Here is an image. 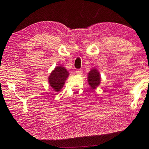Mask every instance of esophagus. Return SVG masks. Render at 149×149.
<instances>
[{"mask_svg":"<svg viewBox=\"0 0 149 149\" xmlns=\"http://www.w3.org/2000/svg\"><path fill=\"white\" fill-rule=\"evenodd\" d=\"M76 73L77 74L81 75V74H82V70H77L76 71Z\"/></svg>","mask_w":149,"mask_h":149,"instance_id":"1","label":"esophagus"}]
</instances>
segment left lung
Wrapping results in <instances>:
<instances>
[{
  "mask_svg": "<svg viewBox=\"0 0 149 149\" xmlns=\"http://www.w3.org/2000/svg\"><path fill=\"white\" fill-rule=\"evenodd\" d=\"M88 82L92 89H95L100 84L101 77L96 68H92L88 74Z\"/></svg>",
  "mask_w": 149,
  "mask_h": 149,
  "instance_id": "obj_1",
  "label": "left lung"
}]
</instances>
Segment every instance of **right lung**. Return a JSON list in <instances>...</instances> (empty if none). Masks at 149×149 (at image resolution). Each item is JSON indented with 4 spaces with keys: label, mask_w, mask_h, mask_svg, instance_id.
<instances>
[{
    "label": "right lung",
    "mask_w": 149,
    "mask_h": 149,
    "mask_svg": "<svg viewBox=\"0 0 149 149\" xmlns=\"http://www.w3.org/2000/svg\"><path fill=\"white\" fill-rule=\"evenodd\" d=\"M68 76L69 73L67 69L62 66H58L52 71L49 76V84L56 92H59L62 88Z\"/></svg>",
    "instance_id": "add662e5"
}]
</instances>
